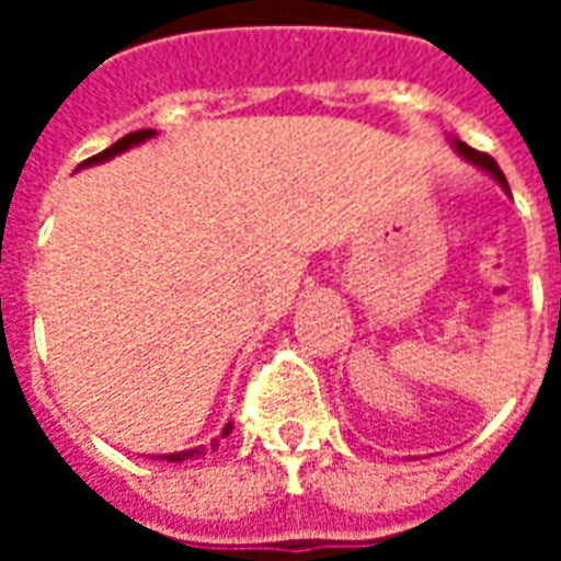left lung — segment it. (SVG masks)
Wrapping results in <instances>:
<instances>
[{
	"instance_id": "8db88e82",
	"label": "left lung",
	"mask_w": 561,
	"mask_h": 561,
	"mask_svg": "<svg viewBox=\"0 0 561 561\" xmlns=\"http://www.w3.org/2000/svg\"><path fill=\"white\" fill-rule=\"evenodd\" d=\"M457 149H459V152H462V156H466V159L474 161L478 168H483V171H486V173H493L495 180H499V185H502V188H505V192H507L505 173H502V168L495 164L493 156H486V152H478V149H471L469 144H462V140H457Z\"/></svg>"
}]
</instances>
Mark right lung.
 <instances>
[{
  "instance_id": "1",
  "label": "right lung",
  "mask_w": 561,
  "mask_h": 561,
  "mask_svg": "<svg viewBox=\"0 0 561 561\" xmlns=\"http://www.w3.org/2000/svg\"><path fill=\"white\" fill-rule=\"evenodd\" d=\"M152 135H156V131H152V128H140V131H131V135H126V138H119V140H116L114 147L102 149V152H99V156H92V159H87V161H83V164H95V161H107V159H114L116 152H123V149L135 147V144H144V140L152 138ZM231 430H233V423H228V426H225V430H221L219 438H225V435H231ZM219 438H216V442H209V445H213V450H216V447H219ZM195 454H201V450H180V454H168V457H164V459H168V462H183V459L195 457Z\"/></svg>"
}]
</instances>
